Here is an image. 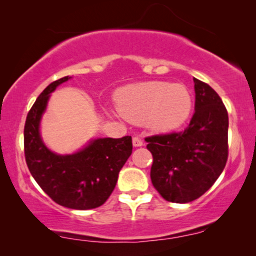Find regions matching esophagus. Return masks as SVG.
Listing matches in <instances>:
<instances>
[{"mask_svg": "<svg viewBox=\"0 0 256 256\" xmlns=\"http://www.w3.org/2000/svg\"><path fill=\"white\" fill-rule=\"evenodd\" d=\"M132 144H134V146H142L143 140L140 137H134L132 138Z\"/></svg>", "mask_w": 256, "mask_h": 256, "instance_id": "1", "label": "esophagus"}]
</instances>
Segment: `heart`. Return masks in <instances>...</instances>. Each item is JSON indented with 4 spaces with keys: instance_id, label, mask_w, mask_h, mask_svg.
I'll use <instances>...</instances> for the list:
<instances>
[{
    "instance_id": "b5f03b06",
    "label": "heart",
    "mask_w": 256,
    "mask_h": 256,
    "mask_svg": "<svg viewBox=\"0 0 256 256\" xmlns=\"http://www.w3.org/2000/svg\"><path fill=\"white\" fill-rule=\"evenodd\" d=\"M119 113L128 122L146 124L155 132L180 128L192 110V98L183 84L144 82L130 85L119 94Z\"/></svg>"
}]
</instances>
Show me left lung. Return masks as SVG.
I'll use <instances>...</instances> for the list:
<instances>
[{"label": "left lung", "mask_w": 256, "mask_h": 256, "mask_svg": "<svg viewBox=\"0 0 256 256\" xmlns=\"http://www.w3.org/2000/svg\"><path fill=\"white\" fill-rule=\"evenodd\" d=\"M195 113L184 131L146 137L152 183L166 201L188 204L216 183L228 155V116L212 88L194 78Z\"/></svg>", "instance_id": "left-lung-1"}]
</instances>
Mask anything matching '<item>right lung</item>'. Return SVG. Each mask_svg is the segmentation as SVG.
Returning a JSON list of instances; mask_svg holds the SVG:
<instances>
[{"mask_svg":"<svg viewBox=\"0 0 256 256\" xmlns=\"http://www.w3.org/2000/svg\"><path fill=\"white\" fill-rule=\"evenodd\" d=\"M71 77L52 82L42 91L26 116L25 160L32 177L52 201L72 210H92L107 201L120 170L132 152V138H98L71 155H58L46 148L40 122L50 94Z\"/></svg>","mask_w":256,"mask_h":256,"instance_id":"add662e5","label":"right lung"}]
</instances>
